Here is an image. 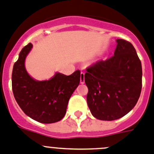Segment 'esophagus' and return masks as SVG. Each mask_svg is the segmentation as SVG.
<instances>
[{
  "label": "esophagus",
  "instance_id": "obj_1",
  "mask_svg": "<svg viewBox=\"0 0 154 154\" xmlns=\"http://www.w3.org/2000/svg\"><path fill=\"white\" fill-rule=\"evenodd\" d=\"M85 82V79H84V73L81 72L80 73V84H84Z\"/></svg>",
  "mask_w": 154,
  "mask_h": 154
}]
</instances>
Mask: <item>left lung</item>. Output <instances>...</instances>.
I'll return each mask as SVG.
<instances>
[{"instance_id": "1", "label": "left lung", "mask_w": 154, "mask_h": 154, "mask_svg": "<svg viewBox=\"0 0 154 154\" xmlns=\"http://www.w3.org/2000/svg\"><path fill=\"white\" fill-rule=\"evenodd\" d=\"M114 55L87 68V105L97 119L113 121L134 107L142 88V67L133 45L117 39Z\"/></svg>"}]
</instances>
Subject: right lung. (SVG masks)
Here are the masks:
<instances>
[{"instance_id":"add662e5","label":"right lung","mask_w":154,"mask_h":154,"mask_svg":"<svg viewBox=\"0 0 154 154\" xmlns=\"http://www.w3.org/2000/svg\"><path fill=\"white\" fill-rule=\"evenodd\" d=\"M32 44L23 48L12 72L14 98L26 116L38 122L50 124L64 118L68 101L80 84V71L70 75L56 73L48 80L32 78L25 68V59Z\"/></svg>"}]
</instances>
